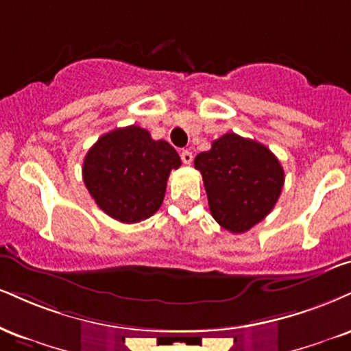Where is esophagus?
Masks as SVG:
<instances>
[{
  "mask_svg": "<svg viewBox=\"0 0 351 351\" xmlns=\"http://www.w3.org/2000/svg\"><path fill=\"white\" fill-rule=\"evenodd\" d=\"M181 160H183V163L189 165L193 162V154L189 150H183L181 152Z\"/></svg>",
  "mask_w": 351,
  "mask_h": 351,
  "instance_id": "1",
  "label": "esophagus"
}]
</instances>
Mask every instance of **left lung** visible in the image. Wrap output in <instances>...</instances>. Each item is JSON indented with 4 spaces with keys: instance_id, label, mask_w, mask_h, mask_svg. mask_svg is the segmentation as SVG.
<instances>
[{
    "instance_id": "1",
    "label": "left lung",
    "mask_w": 351,
    "mask_h": 351,
    "mask_svg": "<svg viewBox=\"0 0 351 351\" xmlns=\"http://www.w3.org/2000/svg\"><path fill=\"white\" fill-rule=\"evenodd\" d=\"M213 217L232 234H242L271 213L285 184L280 160L263 143L226 134L194 158Z\"/></svg>"
}]
</instances>
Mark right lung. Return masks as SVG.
I'll use <instances>...</instances> for the list:
<instances>
[{"mask_svg": "<svg viewBox=\"0 0 351 351\" xmlns=\"http://www.w3.org/2000/svg\"><path fill=\"white\" fill-rule=\"evenodd\" d=\"M181 160L167 141H154L138 125L101 135L83 162V181L101 210L135 223L162 206L167 181Z\"/></svg>", "mask_w": 351, "mask_h": 351, "instance_id": "1", "label": "right lung"}]
</instances>
